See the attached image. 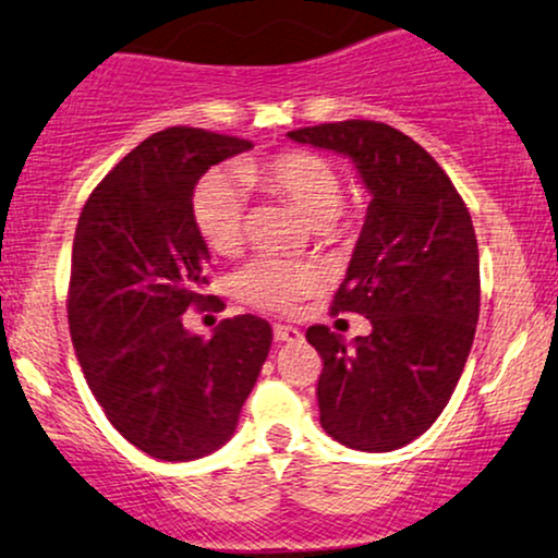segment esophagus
Here are the masks:
<instances>
[{"mask_svg": "<svg viewBox=\"0 0 558 558\" xmlns=\"http://www.w3.org/2000/svg\"><path fill=\"white\" fill-rule=\"evenodd\" d=\"M272 336H275V341H278V343H301V341H304L301 330L291 328V325H275Z\"/></svg>", "mask_w": 558, "mask_h": 558, "instance_id": "1", "label": "esophagus"}]
</instances>
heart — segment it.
I'll return each mask as SVG.
<instances>
[{"label":"heart","instance_id":"b5f03b06","mask_svg":"<svg viewBox=\"0 0 558 558\" xmlns=\"http://www.w3.org/2000/svg\"><path fill=\"white\" fill-rule=\"evenodd\" d=\"M235 181L226 172H213L198 183L194 196V226L209 252L233 257L246 239V194L243 185H259L283 198L315 226L343 222V181L328 157L310 149H286L235 165ZM319 270L306 262L259 257L235 275V296L262 312H288L319 288Z\"/></svg>","mask_w":558,"mask_h":558}]
</instances>
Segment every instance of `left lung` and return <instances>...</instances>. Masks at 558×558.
I'll use <instances>...</instances> for the list:
<instances>
[{"label":"left lung","instance_id":"1","mask_svg":"<svg viewBox=\"0 0 558 558\" xmlns=\"http://www.w3.org/2000/svg\"><path fill=\"white\" fill-rule=\"evenodd\" d=\"M349 155L373 194L360 243L330 312H356L369 336L345 345L325 325L306 341L323 356L319 425L360 451H393L438 420L480 315V257L470 209L425 149L375 120L288 133Z\"/></svg>","mask_w":558,"mask_h":558}]
</instances>
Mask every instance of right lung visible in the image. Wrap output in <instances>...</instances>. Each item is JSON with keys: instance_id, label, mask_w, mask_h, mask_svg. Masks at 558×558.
<instances>
[{"instance_id": "right-lung-1", "label": "right lung", "mask_w": 558, "mask_h": 558, "mask_svg": "<svg viewBox=\"0 0 558 558\" xmlns=\"http://www.w3.org/2000/svg\"><path fill=\"white\" fill-rule=\"evenodd\" d=\"M252 141L178 125L141 141L83 204L73 239L68 323L83 375L114 430L162 462H191L233 435L272 343L267 319H222L213 338L185 310L204 293L207 243L196 181Z\"/></svg>"}]
</instances>
